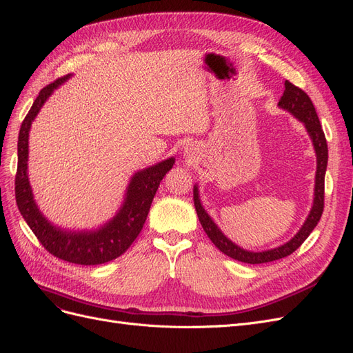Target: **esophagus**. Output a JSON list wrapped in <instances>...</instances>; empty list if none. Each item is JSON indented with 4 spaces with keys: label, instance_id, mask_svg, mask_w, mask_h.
Segmentation results:
<instances>
[{
    "label": "esophagus",
    "instance_id": "obj_1",
    "mask_svg": "<svg viewBox=\"0 0 353 353\" xmlns=\"http://www.w3.org/2000/svg\"><path fill=\"white\" fill-rule=\"evenodd\" d=\"M185 152H186L188 155H190V154H192V145H190V147H186V148H185Z\"/></svg>",
    "mask_w": 353,
    "mask_h": 353
}]
</instances>
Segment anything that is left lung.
<instances>
[{"label": "left lung", "mask_w": 353, "mask_h": 353, "mask_svg": "<svg viewBox=\"0 0 353 353\" xmlns=\"http://www.w3.org/2000/svg\"><path fill=\"white\" fill-rule=\"evenodd\" d=\"M278 106L288 110L292 113L298 121H301L305 125L307 132L314 145V151L317 155V172H316V188H314V202H312V208L310 211V215L307 216L304 225L301 227L295 236L276 249L266 250V252H249L244 250L237 244H234L230 239H227L223 231H221L216 224L212 221V218L206 214L203 206L199 199L198 186L193 188V202L194 208H196L198 218L202 224V228L205 230L206 236L215 244V247L227 254L231 259H236L239 262L250 263V265H259V263H268L273 262V260H279L282 257H286L292 254L299 245H301L307 237L311 234V231L316 228L319 221L323 214L324 208V174L325 168H327V142H325V137L323 132V128L320 125L319 116L316 112L314 104H312L311 99L307 96L305 91H303L299 87L294 85L288 80L285 81V91L283 96L281 97Z\"/></svg>", "instance_id": "8db88e82"}]
</instances>
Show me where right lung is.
Returning <instances> with one entry per match:
<instances>
[{"instance_id":"right-lung-1","label":"right lung","mask_w":353,"mask_h":353,"mask_svg":"<svg viewBox=\"0 0 353 353\" xmlns=\"http://www.w3.org/2000/svg\"><path fill=\"white\" fill-rule=\"evenodd\" d=\"M68 78L70 75H63L43 87L21 123L17 143L19 161L16 173V202L24 221L50 254L75 265H101L123 254L129 249V245L135 241L143 224H145L160 181L168 170L173 167L174 159L172 157V159H167L135 173L130 179L125 202L119 212L99 230L65 231L52 225L39 211L29 183V132L32 122L43 106V103L54 93V90L63 81H67Z\"/></svg>"}]
</instances>
